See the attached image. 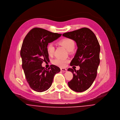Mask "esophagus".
Here are the masks:
<instances>
[{
	"label": "esophagus",
	"mask_w": 120,
	"mask_h": 120,
	"mask_svg": "<svg viewBox=\"0 0 120 120\" xmlns=\"http://www.w3.org/2000/svg\"><path fill=\"white\" fill-rule=\"evenodd\" d=\"M60 70L62 71H66L67 70V69L66 68H60Z\"/></svg>",
	"instance_id": "1"
}]
</instances>
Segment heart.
<instances>
[{
	"mask_svg": "<svg viewBox=\"0 0 120 120\" xmlns=\"http://www.w3.org/2000/svg\"><path fill=\"white\" fill-rule=\"evenodd\" d=\"M59 44L64 47L68 51H72L75 48V42L70 38H64L60 40ZM46 51L48 55L52 57L53 56L54 51L55 47L53 43L49 44L46 47ZM69 62V60L61 59H55L52 61V63L57 66L63 68L66 66V64Z\"/></svg>",
	"mask_w": 120,
	"mask_h": 120,
	"instance_id": "heart-1",
	"label": "heart"
}]
</instances>
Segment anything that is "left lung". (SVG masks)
I'll return each mask as SVG.
<instances>
[{
    "mask_svg": "<svg viewBox=\"0 0 120 120\" xmlns=\"http://www.w3.org/2000/svg\"><path fill=\"white\" fill-rule=\"evenodd\" d=\"M62 36L75 41L78 47L70 66H79L80 69L76 71L68 69L73 74V79L68 82V86L75 91H84L91 86L97 76L100 63L98 41L94 33L87 28L65 33Z\"/></svg>",
    "mask_w": 120,
    "mask_h": 120,
    "instance_id": "left-lung-1",
    "label": "left lung"
}]
</instances>
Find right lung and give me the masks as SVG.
Instances as JSON below:
<instances>
[{"instance_id":"1","label":"right lung","mask_w":120,"mask_h":120,"mask_svg":"<svg viewBox=\"0 0 120 120\" xmlns=\"http://www.w3.org/2000/svg\"><path fill=\"white\" fill-rule=\"evenodd\" d=\"M61 34L35 28L25 37L21 49L22 67L30 87L38 92L48 90L52 85L60 68L52 65L48 69L42 67L43 61L49 60L46 51L48 43L58 38Z\"/></svg>"}]
</instances>
